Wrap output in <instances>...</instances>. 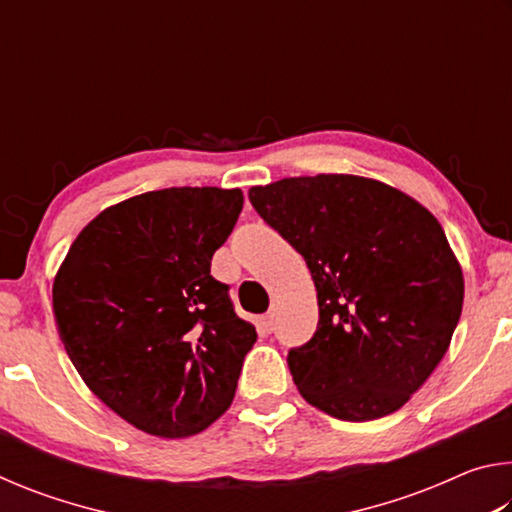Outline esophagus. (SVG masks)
Wrapping results in <instances>:
<instances>
[{
    "mask_svg": "<svg viewBox=\"0 0 512 512\" xmlns=\"http://www.w3.org/2000/svg\"><path fill=\"white\" fill-rule=\"evenodd\" d=\"M259 327H262L264 334H271L273 327H275V316L268 311V314H264L262 318H259Z\"/></svg>",
    "mask_w": 512,
    "mask_h": 512,
    "instance_id": "34e87169",
    "label": "esophagus"
}]
</instances>
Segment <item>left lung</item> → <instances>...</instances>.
Here are the masks:
<instances>
[{"label":"left lung","mask_w":512,"mask_h":512,"mask_svg":"<svg viewBox=\"0 0 512 512\" xmlns=\"http://www.w3.org/2000/svg\"><path fill=\"white\" fill-rule=\"evenodd\" d=\"M305 257L318 327L289 350L300 395L348 422L409 402L445 357L463 309V271L436 216L400 189L348 173L282 178L248 192Z\"/></svg>","instance_id":"8db88e82"}]
</instances>
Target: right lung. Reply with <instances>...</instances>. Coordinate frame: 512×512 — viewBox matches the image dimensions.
Segmentation results:
<instances>
[{
  "mask_svg": "<svg viewBox=\"0 0 512 512\" xmlns=\"http://www.w3.org/2000/svg\"><path fill=\"white\" fill-rule=\"evenodd\" d=\"M241 189L146 192L92 219L60 264L54 316L85 384L133 427L187 438L232 404L257 341L210 275Z\"/></svg>",
  "mask_w": 512,
  "mask_h": 512,
  "instance_id": "right-lung-1",
  "label": "right lung"
}]
</instances>
